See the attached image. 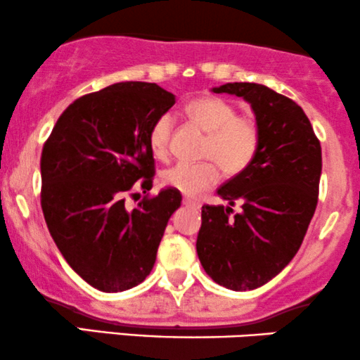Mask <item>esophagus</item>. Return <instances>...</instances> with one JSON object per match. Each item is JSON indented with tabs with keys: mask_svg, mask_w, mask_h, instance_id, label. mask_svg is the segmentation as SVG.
I'll return each mask as SVG.
<instances>
[{
	"mask_svg": "<svg viewBox=\"0 0 360 360\" xmlns=\"http://www.w3.org/2000/svg\"><path fill=\"white\" fill-rule=\"evenodd\" d=\"M183 202L186 206H191V207H196V210H199V207H201V205H199L198 201H194V199H189V198H184L183 199Z\"/></svg>",
	"mask_w": 360,
	"mask_h": 360,
	"instance_id": "1",
	"label": "esophagus"
}]
</instances>
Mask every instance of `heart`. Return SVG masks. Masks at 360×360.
Listing matches in <instances>:
<instances>
[{
	"label": "heart",
	"instance_id": "b5f03b06",
	"mask_svg": "<svg viewBox=\"0 0 360 360\" xmlns=\"http://www.w3.org/2000/svg\"><path fill=\"white\" fill-rule=\"evenodd\" d=\"M186 115L207 134L202 155L213 159L228 174L243 171L258 149V129L248 117L236 115L231 103L221 98H198L186 105ZM174 117L162 114L149 131V144L158 158H166ZM219 179L214 162H179L162 172V183L186 196H199Z\"/></svg>",
	"mask_w": 360,
	"mask_h": 360
}]
</instances>
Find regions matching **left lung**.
<instances>
[{
  "label": "left lung",
  "mask_w": 360,
  "mask_h": 360,
  "mask_svg": "<svg viewBox=\"0 0 360 360\" xmlns=\"http://www.w3.org/2000/svg\"><path fill=\"white\" fill-rule=\"evenodd\" d=\"M211 92L248 102L259 141L253 161L218 189L228 206H202L196 251L216 283L245 292L275 278L300 248L317 207L322 149L309 117L285 95L248 82ZM236 200L242 211L233 215Z\"/></svg>",
  "instance_id": "8db88e82"
}]
</instances>
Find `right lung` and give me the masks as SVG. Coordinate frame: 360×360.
I'll return each instance as SVG.
<instances>
[{
  "mask_svg": "<svg viewBox=\"0 0 360 360\" xmlns=\"http://www.w3.org/2000/svg\"><path fill=\"white\" fill-rule=\"evenodd\" d=\"M174 103L176 95L159 85L120 82L70 103L43 147L46 226L72 270L101 292H124L146 280L183 201L166 188L134 210L125 206V194L142 176V189L153 188L149 131Z\"/></svg>",
  "mask_w": 360,
  "mask_h": 360,
  "instance_id": "right-lung-1",
  "label": "right lung"
}]
</instances>
